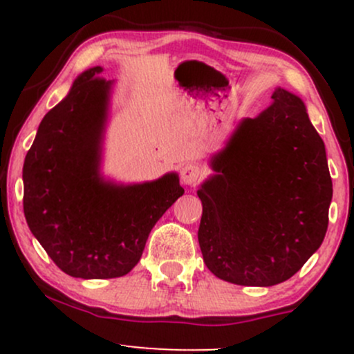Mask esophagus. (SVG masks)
Returning a JSON list of instances; mask_svg holds the SVG:
<instances>
[{
  "instance_id": "34e87169",
  "label": "esophagus",
  "mask_w": 354,
  "mask_h": 354,
  "mask_svg": "<svg viewBox=\"0 0 354 354\" xmlns=\"http://www.w3.org/2000/svg\"><path fill=\"white\" fill-rule=\"evenodd\" d=\"M181 181L188 186H196L203 180V169L198 165L188 163L181 168Z\"/></svg>"
}]
</instances>
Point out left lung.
<instances>
[{"instance_id":"left-lung-1","label":"left lung","mask_w":354,"mask_h":354,"mask_svg":"<svg viewBox=\"0 0 354 354\" xmlns=\"http://www.w3.org/2000/svg\"><path fill=\"white\" fill-rule=\"evenodd\" d=\"M271 100L239 121L198 189L205 265L241 286L290 279L328 230L333 183L323 140L299 96L276 88Z\"/></svg>"}]
</instances>
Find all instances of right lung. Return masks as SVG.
<instances>
[{
    "instance_id": "right-lung-1",
    "label": "right lung",
    "mask_w": 354,
    "mask_h": 354,
    "mask_svg": "<svg viewBox=\"0 0 354 354\" xmlns=\"http://www.w3.org/2000/svg\"><path fill=\"white\" fill-rule=\"evenodd\" d=\"M103 68L83 71L66 98L46 113L24 158L23 209L31 233L73 278L128 274L165 211L183 196L176 173L115 183L101 174L115 81Z\"/></svg>"
}]
</instances>
